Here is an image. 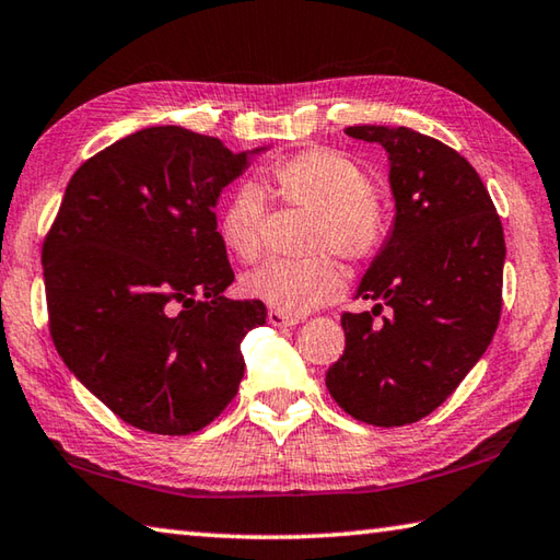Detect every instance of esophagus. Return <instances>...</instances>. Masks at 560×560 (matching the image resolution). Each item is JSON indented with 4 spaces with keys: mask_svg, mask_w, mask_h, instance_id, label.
Here are the masks:
<instances>
[{
    "mask_svg": "<svg viewBox=\"0 0 560 560\" xmlns=\"http://www.w3.org/2000/svg\"><path fill=\"white\" fill-rule=\"evenodd\" d=\"M267 320H269L271 326H277V328H283V326H296V324H299V318H296V316H289V314H283V311H277V308H269Z\"/></svg>",
    "mask_w": 560,
    "mask_h": 560,
    "instance_id": "34e87169",
    "label": "esophagus"
}]
</instances>
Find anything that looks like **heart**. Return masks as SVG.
Segmentation results:
<instances>
[{
  "instance_id": "1",
  "label": "heart",
  "mask_w": 560,
  "mask_h": 560,
  "mask_svg": "<svg viewBox=\"0 0 560 560\" xmlns=\"http://www.w3.org/2000/svg\"><path fill=\"white\" fill-rule=\"evenodd\" d=\"M264 187L293 210L311 212L303 226L308 259H273L242 277L246 299L261 301L289 316L308 314L343 293V271L328 254L363 267L381 257L390 236V214L373 192L368 170L330 148H306L273 160ZM267 197L257 185H242L217 214V234L240 261L259 259L267 230Z\"/></svg>"
}]
</instances>
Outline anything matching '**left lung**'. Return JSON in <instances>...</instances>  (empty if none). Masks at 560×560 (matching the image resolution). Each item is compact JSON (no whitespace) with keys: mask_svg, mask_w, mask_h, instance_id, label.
Returning <instances> with one entry per match:
<instances>
[{"mask_svg":"<svg viewBox=\"0 0 560 560\" xmlns=\"http://www.w3.org/2000/svg\"><path fill=\"white\" fill-rule=\"evenodd\" d=\"M346 132L385 148L395 222L358 287L375 306L340 318L346 350L328 368L326 387L355 420L400 428L438 410L494 338L504 230L457 150L412 128Z\"/></svg>","mask_w":560,"mask_h":560,"instance_id":"left-lung-1","label":"left lung"}]
</instances>
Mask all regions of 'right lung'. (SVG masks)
Wrapping results in <instances>:
<instances>
[{"instance_id":"right-lung-1","label":"right lung","mask_w":560,"mask_h":560,"mask_svg":"<svg viewBox=\"0 0 560 560\" xmlns=\"http://www.w3.org/2000/svg\"><path fill=\"white\" fill-rule=\"evenodd\" d=\"M261 150L153 126L66 187L42 249L49 330L69 371L132 428L197 432L240 390L242 338L267 306L224 296L234 271L214 207Z\"/></svg>"}]
</instances>
